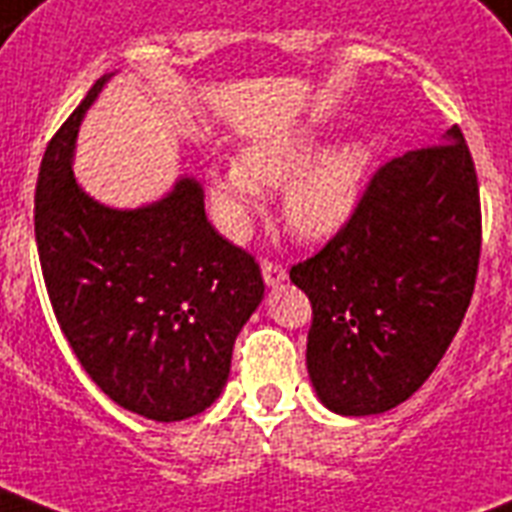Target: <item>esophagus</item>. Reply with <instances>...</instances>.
<instances>
[{
	"mask_svg": "<svg viewBox=\"0 0 512 512\" xmlns=\"http://www.w3.org/2000/svg\"><path fill=\"white\" fill-rule=\"evenodd\" d=\"M263 279L268 287H276L287 279V268L279 263H271V260H263Z\"/></svg>",
	"mask_w": 512,
	"mask_h": 512,
	"instance_id": "obj_1",
	"label": "esophagus"
}]
</instances>
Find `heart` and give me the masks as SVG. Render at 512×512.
<instances>
[{
	"label": "heart",
	"mask_w": 512,
	"mask_h": 512,
	"mask_svg": "<svg viewBox=\"0 0 512 512\" xmlns=\"http://www.w3.org/2000/svg\"><path fill=\"white\" fill-rule=\"evenodd\" d=\"M311 134H284L249 144L236 169L212 174L209 193L230 233H239L257 212V190L282 187V214L303 239H327L341 230L360 201L370 152L360 142L327 147L319 155Z\"/></svg>",
	"instance_id": "obj_1"
}]
</instances>
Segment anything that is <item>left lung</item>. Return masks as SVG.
I'll return each mask as SVG.
<instances>
[{"label": "left lung", "mask_w": 512, "mask_h": 512, "mask_svg": "<svg viewBox=\"0 0 512 512\" xmlns=\"http://www.w3.org/2000/svg\"><path fill=\"white\" fill-rule=\"evenodd\" d=\"M481 195L459 126L373 174L325 249L292 265L311 300L306 365L322 405L373 416L443 360L475 290Z\"/></svg>", "instance_id": "obj_1"}]
</instances>
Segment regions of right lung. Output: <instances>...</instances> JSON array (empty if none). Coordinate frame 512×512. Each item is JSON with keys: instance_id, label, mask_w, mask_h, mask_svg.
Listing matches in <instances>:
<instances>
[{"instance_id": "add662e5", "label": "right lung", "mask_w": 512, "mask_h": 512, "mask_svg": "<svg viewBox=\"0 0 512 512\" xmlns=\"http://www.w3.org/2000/svg\"><path fill=\"white\" fill-rule=\"evenodd\" d=\"M109 77L66 117L39 166V265L61 333L101 392L144 419L182 421L220 397L265 284L255 257L206 220L198 179H177L139 209H112L80 187L74 142Z\"/></svg>"}]
</instances>
